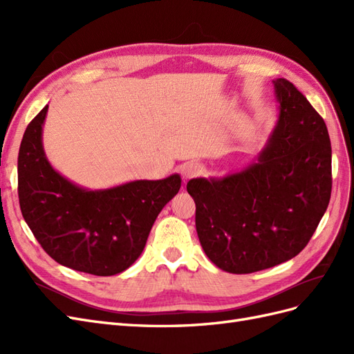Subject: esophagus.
I'll return each instance as SVG.
<instances>
[{
  "instance_id": "1",
  "label": "esophagus",
  "mask_w": 354,
  "mask_h": 354,
  "mask_svg": "<svg viewBox=\"0 0 354 354\" xmlns=\"http://www.w3.org/2000/svg\"><path fill=\"white\" fill-rule=\"evenodd\" d=\"M202 173V167L198 162H186L181 167V176L185 180H189L192 177H196Z\"/></svg>"
}]
</instances>
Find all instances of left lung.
<instances>
[{
	"instance_id": "left-lung-1",
	"label": "left lung",
	"mask_w": 354,
	"mask_h": 354,
	"mask_svg": "<svg viewBox=\"0 0 354 354\" xmlns=\"http://www.w3.org/2000/svg\"><path fill=\"white\" fill-rule=\"evenodd\" d=\"M277 122L243 169L187 183L203 252L218 269L254 273L304 250L328 208L330 142L320 115L294 85L273 80Z\"/></svg>"
}]
</instances>
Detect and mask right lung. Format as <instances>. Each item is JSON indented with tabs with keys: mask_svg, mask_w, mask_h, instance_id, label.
<instances>
[{
	"mask_svg": "<svg viewBox=\"0 0 354 354\" xmlns=\"http://www.w3.org/2000/svg\"><path fill=\"white\" fill-rule=\"evenodd\" d=\"M48 104L28 125L17 158L22 216L59 264L95 276L127 270L145 250L158 214L180 190L181 177L134 180L87 189L53 168L42 145Z\"/></svg>",
	"mask_w": 354,
	"mask_h": 354,
	"instance_id": "obj_1",
	"label": "right lung"
}]
</instances>
